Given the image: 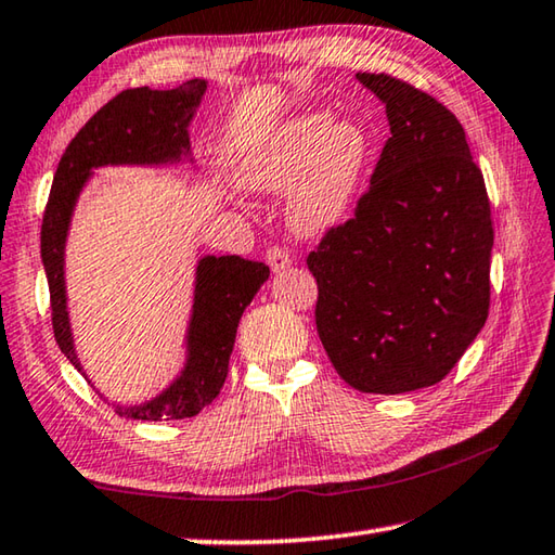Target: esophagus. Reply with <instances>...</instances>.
Returning <instances> with one entry per match:
<instances>
[{
  "label": "esophagus",
  "instance_id": "esophagus-1",
  "mask_svg": "<svg viewBox=\"0 0 555 555\" xmlns=\"http://www.w3.org/2000/svg\"><path fill=\"white\" fill-rule=\"evenodd\" d=\"M264 257L269 261L271 271H284V269L291 267V255H288L284 247H279V244H274V247H269Z\"/></svg>",
  "mask_w": 555,
  "mask_h": 555
}]
</instances>
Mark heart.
<instances>
[{
    "mask_svg": "<svg viewBox=\"0 0 555 555\" xmlns=\"http://www.w3.org/2000/svg\"><path fill=\"white\" fill-rule=\"evenodd\" d=\"M370 137L352 119L304 115L271 131L242 158L249 188L279 191L294 183L288 220L298 232H323L343 220L370 162Z\"/></svg>",
    "mask_w": 555,
    "mask_h": 555,
    "instance_id": "1",
    "label": "heart"
}]
</instances>
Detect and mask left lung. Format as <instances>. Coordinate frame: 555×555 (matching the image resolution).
Here are the masks:
<instances>
[{
    "label": "left lung",
    "mask_w": 555,
    "mask_h": 555,
    "mask_svg": "<svg viewBox=\"0 0 555 555\" xmlns=\"http://www.w3.org/2000/svg\"><path fill=\"white\" fill-rule=\"evenodd\" d=\"M391 137L350 220L308 255L315 327L335 372L364 393L434 387L490 313L492 210L465 129L428 92L357 73Z\"/></svg>",
    "instance_id": "8db88e82"
}]
</instances>
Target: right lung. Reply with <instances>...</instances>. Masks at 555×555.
<instances>
[{
  "instance_id": "right-lung-1",
  "label": "right lung",
  "mask_w": 555,
  "mask_h": 555,
  "mask_svg": "<svg viewBox=\"0 0 555 555\" xmlns=\"http://www.w3.org/2000/svg\"><path fill=\"white\" fill-rule=\"evenodd\" d=\"M205 92V80H188L173 90H121L73 137L55 168L41 222V259L49 279L51 323L61 352L78 372L68 311H65L63 247L70 212L90 168L105 164H162L188 152V121ZM269 279L264 261L242 257H205L195 281L193 321L188 331V364L162 397L144 406H117L119 416L137 421L191 418L218 397L230 370V354L244 308Z\"/></svg>"
}]
</instances>
